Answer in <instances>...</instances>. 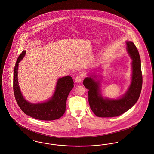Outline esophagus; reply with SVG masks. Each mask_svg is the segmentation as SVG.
Here are the masks:
<instances>
[{
	"label": "esophagus",
	"instance_id": "esophagus-1",
	"mask_svg": "<svg viewBox=\"0 0 154 154\" xmlns=\"http://www.w3.org/2000/svg\"><path fill=\"white\" fill-rule=\"evenodd\" d=\"M82 76H80V75H78V76H77L76 77H75V82L76 83H80L82 81Z\"/></svg>",
	"mask_w": 154,
	"mask_h": 154
}]
</instances>
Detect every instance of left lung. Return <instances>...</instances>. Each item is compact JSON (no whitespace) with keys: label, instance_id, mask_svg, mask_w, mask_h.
Wrapping results in <instances>:
<instances>
[{"label":"left lung","instance_id":"left-lung-1","mask_svg":"<svg viewBox=\"0 0 154 154\" xmlns=\"http://www.w3.org/2000/svg\"><path fill=\"white\" fill-rule=\"evenodd\" d=\"M126 44L128 54L132 59V77L131 84L123 97L116 100L103 98L100 93V82H97L93 78L95 77L93 75L90 77H86L83 81L84 85L88 90L91 109L97 116H118L133 107L139 98L143 84L141 59L134 44L127 41Z\"/></svg>","mask_w":154,"mask_h":154}]
</instances>
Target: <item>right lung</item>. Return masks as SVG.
<instances>
[{"label":"right lung","mask_w":154,"mask_h":154,"mask_svg":"<svg viewBox=\"0 0 154 154\" xmlns=\"http://www.w3.org/2000/svg\"><path fill=\"white\" fill-rule=\"evenodd\" d=\"M23 51L19 55L14 69L13 91L19 107L28 116L41 120H54L61 118L66 110L67 97L74 87L72 79L69 75L59 78L57 80L54 94L48 101L39 103H31L24 99L18 82V63L26 54Z\"/></svg>","instance_id":"obj_1"}]
</instances>
